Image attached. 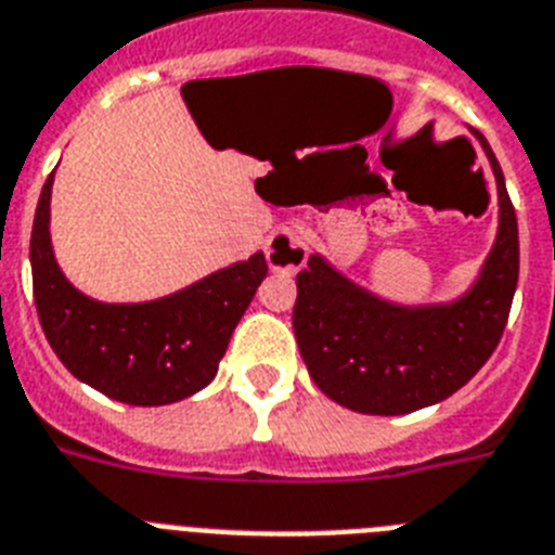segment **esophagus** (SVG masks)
Masks as SVG:
<instances>
[{"label": "esophagus", "instance_id": "34e87169", "mask_svg": "<svg viewBox=\"0 0 555 555\" xmlns=\"http://www.w3.org/2000/svg\"><path fill=\"white\" fill-rule=\"evenodd\" d=\"M306 258H309V244L302 238V232L283 227L269 235L267 263L272 272H297L302 269Z\"/></svg>", "mask_w": 555, "mask_h": 555}]
</instances>
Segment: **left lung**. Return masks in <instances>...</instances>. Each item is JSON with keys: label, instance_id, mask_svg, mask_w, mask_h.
<instances>
[{"label": "left lung", "instance_id": "obj_1", "mask_svg": "<svg viewBox=\"0 0 555 555\" xmlns=\"http://www.w3.org/2000/svg\"><path fill=\"white\" fill-rule=\"evenodd\" d=\"M496 179V235L466 292L396 302L359 286L325 258L297 272V348L314 385L362 415H406L461 390L494 353L519 278V232L503 168L472 129Z\"/></svg>", "mask_w": 555, "mask_h": 555}]
</instances>
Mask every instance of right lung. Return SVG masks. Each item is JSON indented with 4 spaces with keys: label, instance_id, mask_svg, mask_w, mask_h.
Wrapping results in <instances>:
<instances>
[{
    "label": "right lung",
    "instance_id": "1",
    "mask_svg": "<svg viewBox=\"0 0 555 555\" xmlns=\"http://www.w3.org/2000/svg\"><path fill=\"white\" fill-rule=\"evenodd\" d=\"M52 179L30 235L33 297L55 357L78 382L131 406H163L207 387L269 267L263 253L156 300L103 302L61 272L50 235Z\"/></svg>",
    "mask_w": 555,
    "mask_h": 555
}]
</instances>
